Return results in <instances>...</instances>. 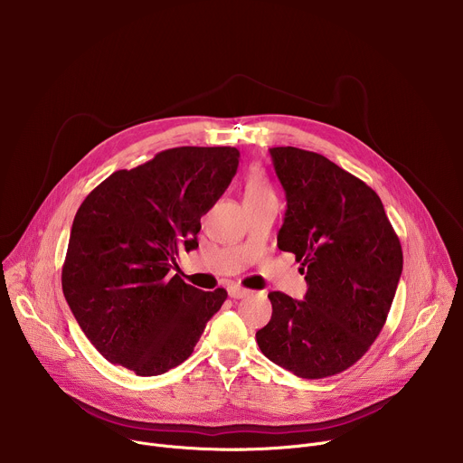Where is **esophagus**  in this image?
<instances>
[{
  "label": "esophagus",
  "instance_id": "1",
  "mask_svg": "<svg viewBox=\"0 0 463 463\" xmlns=\"http://www.w3.org/2000/svg\"><path fill=\"white\" fill-rule=\"evenodd\" d=\"M227 293H229L231 298H243V297L249 295V289H245V288H241V286H236V284H231V286L227 288Z\"/></svg>",
  "mask_w": 463,
  "mask_h": 463
}]
</instances>
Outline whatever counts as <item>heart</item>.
I'll return each mask as SVG.
<instances>
[{
	"label": "heart",
	"instance_id": "heart-1",
	"mask_svg": "<svg viewBox=\"0 0 463 463\" xmlns=\"http://www.w3.org/2000/svg\"><path fill=\"white\" fill-rule=\"evenodd\" d=\"M269 186L266 183V179H263V175L254 170L249 177H247V183H245V195H260V194H269Z\"/></svg>",
	"mask_w": 463,
	"mask_h": 463
}]
</instances>
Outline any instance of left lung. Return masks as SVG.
<instances>
[{"label":"left lung","mask_w":463,"mask_h":463,"mask_svg":"<svg viewBox=\"0 0 463 463\" xmlns=\"http://www.w3.org/2000/svg\"><path fill=\"white\" fill-rule=\"evenodd\" d=\"M286 192L279 249L302 261L304 300L271 291L273 315L256 332L269 361L302 379L357 363L383 329L403 271V250L379 195L320 154L269 148Z\"/></svg>","instance_id":"obj_1"}]
</instances>
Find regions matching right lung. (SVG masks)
<instances>
[{
	"label": "right lung",
	"mask_w": 463,
	"mask_h": 463,
	"mask_svg": "<svg viewBox=\"0 0 463 463\" xmlns=\"http://www.w3.org/2000/svg\"><path fill=\"white\" fill-rule=\"evenodd\" d=\"M240 152L179 146L117 170L80 205L61 268L79 326L109 363L159 375L194 352L227 291L184 284L175 258L231 184Z\"/></svg>",
	"instance_id": "obj_1"
}]
</instances>
